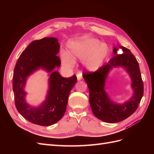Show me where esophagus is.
<instances>
[{"mask_svg":"<svg viewBox=\"0 0 154 154\" xmlns=\"http://www.w3.org/2000/svg\"><path fill=\"white\" fill-rule=\"evenodd\" d=\"M82 78V73L77 74V80H81Z\"/></svg>","mask_w":154,"mask_h":154,"instance_id":"obj_1","label":"esophagus"}]
</instances>
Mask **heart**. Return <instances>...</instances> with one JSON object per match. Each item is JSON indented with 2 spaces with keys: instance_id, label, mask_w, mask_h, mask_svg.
<instances>
[{
  "instance_id": "heart-1",
  "label": "heart",
  "mask_w": 154,
  "mask_h": 154,
  "mask_svg": "<svg viewBox=\"0 0 154 154\" xmlns=\"http://www.w3.org/2000/svg\"><path fill=\"white\" fill-rule=\"evenodd\" d=\"M69 54H62V62L65 66L72 67L75 60H83V65L86 69L94 71L98 69L108 55L109 49L105 44L95 38H85L71 41L67 45Z\"/></svg>"
}]
</instances>
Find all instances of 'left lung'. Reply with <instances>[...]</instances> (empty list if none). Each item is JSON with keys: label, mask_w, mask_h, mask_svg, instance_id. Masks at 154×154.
Masks as SVG:
<instances>
[{"label": "left lung", "mask_w": 154, "mask_h": 154, "mask_svg": "<svg viewBox=\"0 0 154 154\" xmlns=\"http://www.w3.org/2000/svg\"><path fill=\"white\" fill-rule=\"evenodd\" d=\"M122 54L118 53L114 47V57L95 72H83V77L89 90V102L93 114L104 122L115 123L127 119L136 111L143 95L144 88L139 63L131 51L123 46H119ZM122 66L127 70L132 79L134 94L123 104L113 103L104 90L106 79L113 67Z\"/></svg>", "instance_id": "8db88e82"}]
</instances>
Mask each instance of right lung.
I'll list each match as a JSON object with an SVG mask.
<instances>
[{"label": "right lung", "mask_w": 154, "mask_h": 154, "mask_svg": "<svg viewBox=\"0 0 154 154\" xmlns=\"http://www.w3.org/2000/svg\"><path fill=\"white\" fill-rule=\"evenodd\" d=\"M59 50L58 39L54 37L35 40L22 53L14 69L13 90L16 108L26 119L36 125L50 126L61 119L70 92L77 81L74 74L63 78L54 70L61 64L57 56ZM40 68L51 72L50 89L44 103L38 107H32L26 103L23 88L26 78Z\"/></svg>", "instance_id": "obj_1"}]
</instances>
